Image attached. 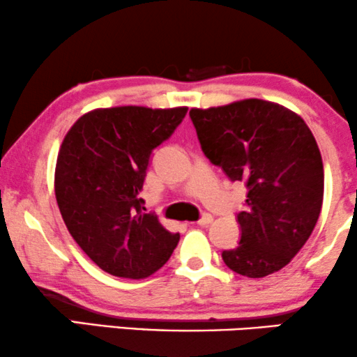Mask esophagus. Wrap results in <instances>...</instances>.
<instances>
[{
  "instance_id": "esophagus-1",
  "label": "esophagus",
  "mask_w": 357,
  "mask_h": 357,
  "mask_svg": "<svg viewBox=\"0 0 357 357\" xmlns=\"http://www.w3.org/2000/svg\"><path fill=\"white\" fill-rule=\"evenodd\" d=\"M212 222H213V217H212V215L205 213V215H204V217L199 220V222H197V225H199V227H208V225H210V223H212Z\"/></svg>"
}]
</instances>
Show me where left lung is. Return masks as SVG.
<instances>
[{
    "mask_svg": "<svg viewBox=\"0 0 357 357\" xmlns=\"http://www.w3.org/2000/svg\"><path fill=\"white\" fill-rule=\"evenodd\" d=\"M189 116L210 162L249 189L238 213L241 241L223 250V262L248 278L278 272L309 239L322 210L324 163L309 126L260 98L190 108Z\"/></svg>",
    "mask_w": 357,
    "mask_h": 357,
    "instance_id": "left-lung-1",
    "label": "left lung"
}]
</instances>
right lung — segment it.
I'll return each mask as SVG.
<instances>
[{
  "mask_svg": "<svg viewBox=\"0 0 357 357\" xmlns=\"http://www.w3.org/2000/svg\"><path fill=\"white\" fill-rule=\"evenodd\" d=\"M185 113L188 107L97 108L64 135L54 168L59 212L79 248L113 277H150L179 243L178 233L140 210L139 192L152 150Z\"/></svg>",
  "mask_w": 357,
  "mask_h": 357,
  "instance_id": "right-lung-1",
  "label": "right lung"
}]
</instances>
